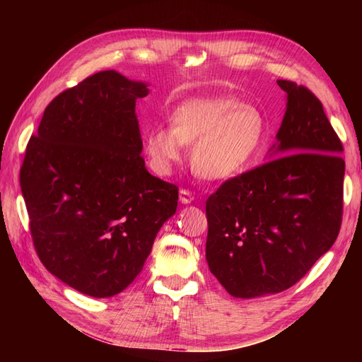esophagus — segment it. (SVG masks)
Listing matches in <instances>:
<instances>
[{
  "mask_svg": "<svg viewBox=\"0 0 362 362\" xmlns=\"http://www.w3.org/2000/svg\"><path fill=\"white\" fill-rule=\"evenodd\" d=\"M180 201L182 204H190L194 201V194L187 189H181L180 190Z\"/></svg>",
  "mask_w": 362,
  "mask_h": 362,
  "instance_id": "obj_1",
  "label": "esophagus"
}]
</instances>
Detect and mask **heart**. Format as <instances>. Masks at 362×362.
Wrapping results in <instances>:
<instances>
[{"label": "heart", "instance_id": "1", "mask_svg": "<svg viewBox=\"0 0 362 362\" xmlns=\"http://www.w3.org/2000/svg\"><path fill=\"white\" fill-rule=\"evenodd\" d=\"M170 124L148 131L146 152L166 175L192 144L193 170L205 180H226L254 160L266 137V119L257 107L234 98H201L178 105Z\"/></svg>", "mask_w": 362, "mask_h": 362}]
</instances>
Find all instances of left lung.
Returning <instances> with one entry per match:
<instances>
[{"label":"left lung","instance_id":"left-lung-1","mask_svg":"<svg viewBox=\"0 0 362 362\" xmlns=\"http://www.w3.org/2000/svg\"><path fill=\"white\" fill-rule=\"evenodd\" d=\"M278 86L287 93L281 157L226 180L205 204L208 267L234 298L293 287L341 228V140L308 87Z\"/></svg>","mask_w":362,"mask_h":362}]
</instances>
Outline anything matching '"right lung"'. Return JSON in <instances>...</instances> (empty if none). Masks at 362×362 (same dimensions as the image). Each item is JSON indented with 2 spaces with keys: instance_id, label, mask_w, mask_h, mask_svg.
<instances>
[{
  "instance_id": "add662e5",
  "label": "right lung",
  "mask_w": 362,
  "mask_h": 362,
  "mask_svg": "<svg viewBox=\"0 0 362 362\" xmlns=\"http://www.w3.org/2000/svg\"><path fill=\"white\" fill-rule=\"evenodd\" d=\"M144 83L101 71L63 90L43 112L19 172L33 246L69 287L112 298L144 269L178 187L140 156L136 101Z\"/></svg>"
}]
</instances>
